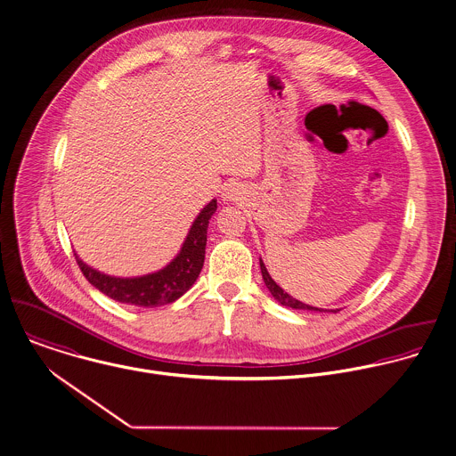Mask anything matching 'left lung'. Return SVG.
<instances>
[{"label":"left lung","instance_id":"left-lung-1","mask_svg":"<svg viewBox=\"0 0 456 456\" xmlns=\"http://www.w3.org/2000/svg\"><path fill=\"white\" fill-rule=\"evenodd\" d=\"M259 265H261V273H263V279H265V284H266V288L270 289V293L273 295V298L275 300H279L282 305H286V307H291V309H302V311H320V313H323L325 309H318V307H311V305H307V304H302L300 300H297V298H293V297H289L281 286H277V282L270 277V273H268V270H266V266L263 265V261H259ZM336 313V311H334Z\"/></svg>","mask_w":456,"mask_h":456}]
</instances>
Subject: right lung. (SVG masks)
Masks as SVG:
<instances>
[{
  "mask_svg": "<svg viewBox=\"0 0 456 456\" xmlns=\"http://www.w3.org/2000/svg\"><path fill=\"white\" fill-rule=\"evenodd\" d=\"M215 211L216 200H211L195 218L177 257L156 273L134 279H120L104 275L90 268L74 254L76 263L94 288L120 304L136 307H156L170 304L183 297L193 286L202 270L208 241V225Z\"/></svg>",
  "mask_w": 456,
  "mask_h": 456,
  "instance_id": "1",
  "label": "right lung"
}]
</instances>
